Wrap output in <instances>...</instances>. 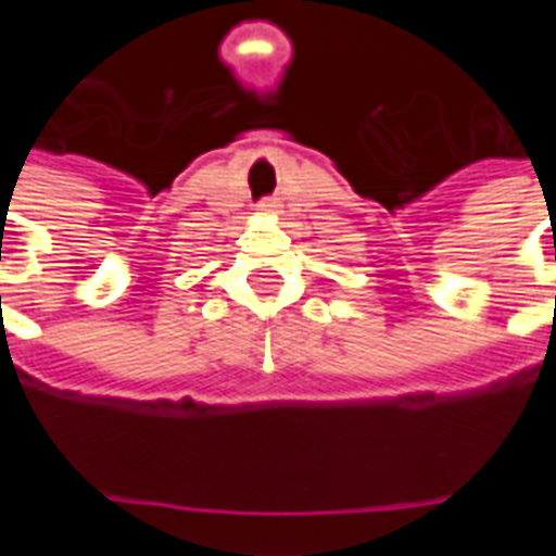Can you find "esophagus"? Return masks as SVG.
Segmentation results:
<instances>
[{
  "instance_id": "esophagus-1",
  "label": "esophagus",
  "mask_w": 556,
  "mask_h": 556,
  "mask_svg": "<svg viewBox=\"0 0 556 556\" xmlns=\"http://www.w3.org/2000/svg\"><path fill=\"white\" fill-rule=\"evenodd\" d=\"M278 208V203H275L273 198H264L262 203H258V211H264V214H269V211H275Z\"/></svg>"
}]
</instances>
